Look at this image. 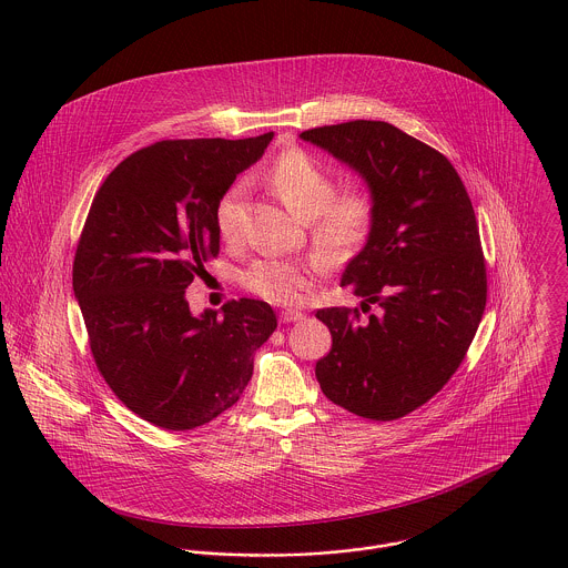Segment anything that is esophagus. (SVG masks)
<instances>
[{"label": "esophagus", "mask_w": 568, "mask_h": 568, "mask_svg": "<svg viewBox=\"0 0 568 568\" xmlns=\"http://www.w3.org/2000/svg\"><path fill=\"white\" fill-rule=\"evenodd\" d=\"M305 314L301 310H283L281 312V321L283 323H296V321H303Z\"/></svg>", "instance_id": "obj_1"}]
</instances>
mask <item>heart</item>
Here are the masks:
<instances>
[{
  "mask_svg": "<svg viewBox=\"0 0 568 568\" xmlns=\"http://www.w3.org/2000/svg\"><path fill=\"white\" fill-rule=\"evenodd\" d=\"M265 183L285 207L312 221V243L321 256L256 258L241 276L254 296L274 305L303 303L312 290L314 274L327 263L349 261L369 239L376 221V201L367 190L336 194L334 174L310 152L292 148L281 152L265 174ZM241 185H232L216 203V227L225 241L239 234Z\"/></svg>",
  "mask_w": 568,
  "mask_h": 568,
  "instance_id": "heart-1",
  "label": "heart"
}]
</instances>
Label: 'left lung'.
Wrapping results in <instances>:
<instances>
[{
  "mask_svg": "<svg viewBox=\"0 0 568 568\" xmlns=\"http://www.w3.org/2000/svg\"><path fill=\"white\" fill-rule=\"evenodd\" d=\"M301 139L354 168L376 201L374 230L341 285L381 314L358 323V310H318L332 349L316 378L334 405L361 418H403L449 383L485 314L471 199L445 154L387 121L312 128Z\"/></svg>",
  "mask_w": 568,
  "mask_h": 568,
  "instance_id": "8db88e82",
  "label": "left lung"
}]
</instances>
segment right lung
<instances>
[{
	"label": "right lung",
	"mask_w": 568,
	"mask_h": 568,
	"mask_svg": "<svg viewBox=\"0 0 568 568\" xmlns=\"http://www.w3.org/2000/svg\"><path fill=\"white\" fill-rule=\"evenodd\" d=\"M272 136L156 141L92 199L72 263L90 352L114 396L161 429H194L230 409L276 329L263 301H227L221 316H194L185 301L219 256V199Z\"/></svg>",
	"instance_id": "obj_1"
}]
</instances>
